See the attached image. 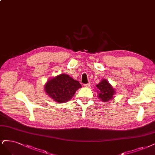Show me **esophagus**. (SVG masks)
<instances>
[{
  "mask_svg": "<svg viewBox=\"0 0 155 155\" xmlns=\"http://www.w3.org/2000/svg\"><path fill=\"white\" fill-rule=\"evenodd\" d=\"M90 86V83H87V84H84V87H86V88H88V87H89Z\"/></svg>",
  "mask_w": 155,
  "mask_h": 155,
  "instance_id": "obj_1",
  "label": "esophagus"
}]
</instances>
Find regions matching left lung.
<instances>
[{
    "instance_id": "1",
    "label": "left lung",
    "mask_w": 155,
    "mask_h": 155,
    "mask_svg": "<svg viewBox=\"0 0 155 155\" xmlns=\"http://www.w3.org/2000/svg\"><path fill=\"white\" fill-rule=\"evenodd\" d=\"M96 87L99 89V97L102 100L103 102L108 101L113 98L115 90L112 88L111 85L106 81V79H103Z\"/></svg>"
}]
</instances>
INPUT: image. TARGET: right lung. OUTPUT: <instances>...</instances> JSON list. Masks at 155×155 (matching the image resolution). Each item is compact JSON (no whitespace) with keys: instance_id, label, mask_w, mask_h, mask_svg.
<instances>
[{"instance_id":"obj_1","label":"right lung","mask_w":155,"mask_h":155,"mask_svg":"<svg viewBox=\"0 0 155 155\" xmlns=\"http://www.w3.org/2000/svg\"><path fill=\"white\" fill-rule=\"evenodd\" d=\"M79 88H81V84L78 81L62 74L49 80L45 86V90L56 102L62 103L70 100Z\"/></svg>"}]
</instances>
